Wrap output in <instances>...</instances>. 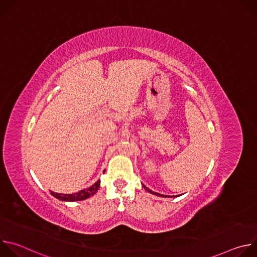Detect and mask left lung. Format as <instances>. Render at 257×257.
<instances>
[{"mask_svg": "<svg viewBox=\"0 0 257 257\" xmlns=\"http://www.w3.org/2000/svg\"><path fill=\"white\" fill-rule=\"evenodd\" d=\"M142 186H143V188L144 189H146L148 190L150 193H152V194H154V195H157V196H161V197H178V196H180V195H176V196H170V195H164V194H160V193H157V192H154V191H152V190H150L149 188H146L143 184H142ZM182 195V194H181Z\"/></svg>", "mask_w": 257, "mask_h": 257, "instance_id": "left-lung-1", "label": "left lung"}]
</instances>
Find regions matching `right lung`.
I'll return each mask as SVG.
<instances>
[{
	"instance_id": "1",
	"label": "right lung",
	"mask_w": 257,
	"mask_h": 257,
	"mask_svg": "<svg viewBox=\"0 0 257 257\" xmlns=\"http://www.w3.org/2000/svg\"><path fill=\"white\" fill-rule=\"evenodd\" d=\"M104 173V171H103ZM100 186V181L97 180L94 184H92L90 187L88 188H85L83 190H80L79 192H76V193H72V194H62V193H56L54 191H50L51 194L56 197L57 199L59 200H62V201H79V200H84V199H87L89 198L90 196L94 195L98 188Z\"/></svg>"
}]
</instances>
